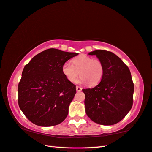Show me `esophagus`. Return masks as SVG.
Returning a JSON list of instances; mask_svg holds the SVG:
<instances>
[{"instance_id": "1", "label": "esophagus", "mask_w": 152, "mask_h": 152, "mask_svg": "<svg viewBox=\"0 0 152 152\" xmlns=\"http://www.w3.org/2000/svg\"><path fill=\"white\" fill-rule=\"evenodd\" d=\"M76 89L77 92H80V91L82 90V88L81 87H79V86H77L76 87Z\"/></svg>"}]
</instances>
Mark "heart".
I'll use <instances>...</instances> for the list:
<instances>
[{"label":"heart","instance_id":"obj_1","mask_svg":"<svg viewBox=\"0 0 152 152\" xmlns=\"http://www.w3.org/2000/svg\"><path fill=\"white\" fill-rule=\"evenodd\" d=\"M72 63L66 62L62 66V73L69 82H74L80 74L77 82L87 83L90 86H94L100 83L104 75L102 63L98 59L86 55H80L72 60Z\"/></svg>","mask_w":152,"mask_h":152}]
</instances>
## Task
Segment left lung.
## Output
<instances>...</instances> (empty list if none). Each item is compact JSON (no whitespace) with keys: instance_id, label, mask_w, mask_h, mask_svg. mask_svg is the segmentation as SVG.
Returning a JSON list of instances; mask_svg holds the SVG:
<instances>
[{"instance_id":"obj_1","label":"left lung","mask_w":152,"mask_h":152,"mask_svg":"<svg viewBox=\"0 0 152 152\" xmlns=\"http://www.w3.org/2000/svg\"><path fill=\"white\" fill-rule=\"evenodd\" d=\"M96 55L104 66L101 82L93 88L82 89L86 98V113L93 122L105 126L122 120L133 104L134 86L130 71L113 52L98 50Z\"/></svg>"}]
</instances>
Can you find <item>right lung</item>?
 Wrapping results in <instances>:
<instances>
[{"label": "right lung", "mask_w": 152, "mask_h": 152, "mask_svg": "<svg viewBox=\"0 0 152 152\" xmlns=\"http://www.w3.org/2000/svg\"><path fill=\"white\" fill-rule=\"evenodd\" d=\"M78 53L50 48L24 66L18 84V105L26 117L39 126L64 121L76 94V86L62 73V66Z\"/></svg>", "instance_id": "obj_1"}]
</instances>
